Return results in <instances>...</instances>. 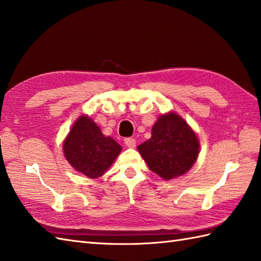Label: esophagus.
<instances>
[{"mask_svg": "<svg viewBox=\"0 0 261 261\" xmlns=\"http://www.w3.org/2000/svg\"><path fill=\"white\" fill-rule=\"evenodd\" d=\"M124 145L129 148H135L136 147V139H134V138H125Z\"/></svg>", "mask_w": 261, "mask_h": 261, "instance_id": "34e87169", "label": "esophagus"}]
</instances>
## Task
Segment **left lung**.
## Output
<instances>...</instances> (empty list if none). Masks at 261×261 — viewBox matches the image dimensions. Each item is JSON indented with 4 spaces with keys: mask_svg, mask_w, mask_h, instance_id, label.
Here are the masks:
<instances>
[{
    "mask_svg": "<svg viewBox=\"0 0 261 261\" xmlns=\"http://www.w3.org/2000/svg\"><path fill=\"white\" fill-rule=\"evenodd\" d=\"M138 150L154 174L164 179L185 174L196 162L199 143L194 131L176 113L160 115L151 138Z\"/></svg>",
    "mask_w": 261,
    "mask_h": 261,
    "instance_id": "obj_1",
    "label": "left lung"
}]
</instances>
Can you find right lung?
<instances>
[{
    "label": "right lung",
    "instance_id": "right-lung-1",
    "mask_svg": "<svg viewBox=\"0 0 261 261\" xmlns=\"http://www.w3.org/2000/svg\"><path fill=\"white\" fill-rule=\"evenodd\" d=\"M63 148L68 163L90 178L101 177L121 152L119 143L103 136L88 116H81L75 122Z\"/></svg>",
    "mask_w": 261,
    "mask_h": 261
}]
</instances>
